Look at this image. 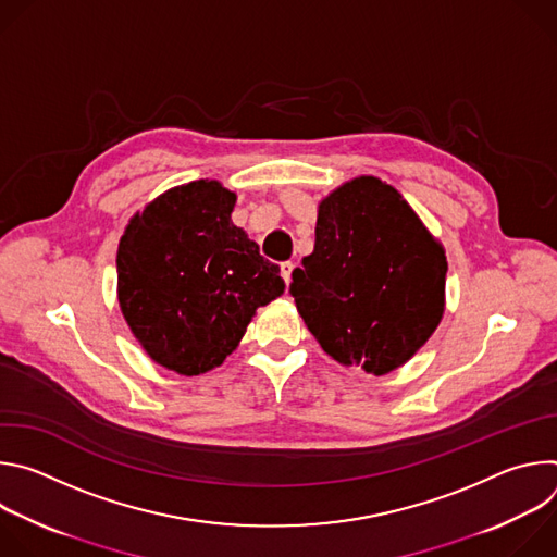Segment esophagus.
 Returning a JSON list of instances; mask_svg holds the SVG:
<instances>
[{"label": "esophagus", "instance_id": "34e87169", "mask_svg": "<svg viewBox=\"0 0 557 557\" xmlns=\"http://www.w3.org/2000/svg\"><path fill=\"white\" fill-rule=\"evenodd\" d=\"M293 269H295V264H293L290 260H286V262H282V264H280V273H282V277H284L286 286L290 284V275H293Z\"/></svg>", "mask_w": 557, "mask_h": 557}]
</instances>
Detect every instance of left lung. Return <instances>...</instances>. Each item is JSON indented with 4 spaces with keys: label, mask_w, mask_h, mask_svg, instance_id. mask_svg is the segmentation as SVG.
<instances>
[{
    "label": "left lung",
    "mask_w": 557,
    "mask_h": 557,
    "mask_svg": "<svg viewBox=\"0 0 557 557\" xmlns=\"http://www.w3.org/2000/svg\"><path fill=\"white\" fill-rule=\"evenodd\" d=\"M445 273L443 247L404 196L361 176L320 205L314 251L288 290L335 361L379 376L406 363L438 326Z\"/></svg>",
    "instance_id": "8db88e82"
}]
</instances>
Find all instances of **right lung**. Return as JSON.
Here are the masks:
<instances>
[{
	"label": "right lung",
	"instance_id": "1",
	"mask_svg": "<svg viewBox=\"0 0 557 557\" xmlns=\"http://www.w3.org/2000/svg\"><path fill=\"white\" fill-rule=\"evenodd\" d=\"M235 194L196 181L153 200L127 224L119 304L147 355L178 374L220 366L258 306L284 293L280 267L231 222Z\"/></svg>",
	"mask_w": 557,
	"mask_h": 557
}]
</instances>
